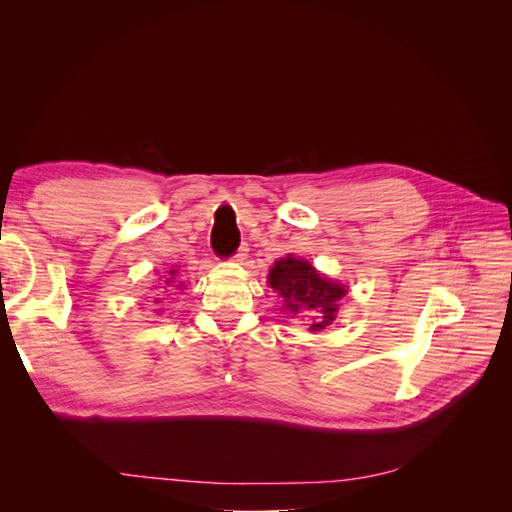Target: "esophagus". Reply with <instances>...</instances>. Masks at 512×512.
Listing matches in <instances>:
<instances>
[{"instance_id": "1", "label": "esophagus", "mask_w": 512, "mask_h": 512, "mask_svg": "<svg viewBox=\"0 0 512 512\" xmlns=\"http://www.w3.org/2000/svg\"><path fill=\"white\" fill-rule=\"evenodd\" d=\"M247 252H250V247H247V243H243V245L239 247V252H237L235 256H232V258H235L237 262H245V260H247Z\"/></svg>"}]
</instances>
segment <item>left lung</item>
I'll return each instance as SVG.
<instances>
[{"mask_svg":"<svg viewBox=\"0 0 512 512\" xmlns=\"http://www.w3.org/2000/svg\"><path fill=\"white\" fill-rule=\"evenodd\" d=\"M269 286L282 299V312L309 320V331H324L337 318L339 301L348 292L344 284L324 277L303 258H280L269 271Z\"/></svg>","mask_w":512,"mask_h":512,"instance_id":"left-lung-1","label":"left lung"}]
</instances>
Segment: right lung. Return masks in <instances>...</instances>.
<instances>
[{"label": "right lung", "mask_w": 512, "mask_h": 512, "mask_svg": "<svg viewBox=\"0 0 512 512\" xmlns=\"http://www.w3.org/2000/svg\"><path fill=\"white\" fill-rule=\"evenodd\" d=\"M175 275H177V271L175 269H170V271H166L164 275H160L158 277V286L156 288H160V290H170V288H179V290H183V282H177L175 280ZM156 303H162V299H156ZM160 314V312H158Z\"/></svg>", "instance_id": "obj_1"}]
</instances>
